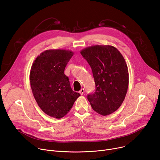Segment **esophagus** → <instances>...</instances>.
Returning <instances> with one entry per match:
<instances>
[{"instance_id":"1","label":"esophagus","mask_w":160,"mask_h":160,"mask_svg":"<svg viewBox=\"0 0 160 160\" xmlns=\"http://www.w3.org/2000/svg\"><path fill=\"white\" fill-rule=\"evenodd\" d=\"M84 88H82L80 90V92H79V93L81 94V95H83L84 93Z\"/></svg>"}]
</instances>
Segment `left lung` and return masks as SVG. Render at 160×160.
I'll return each mask as SVG.
<instances>
[{
	"label": "left lung",
	"instance_id": "left-lung-1",
	"mask_svg": "<svg viewBox=\"0 0 160 160\" xmlns=\"http://www.w3.org/2000/svg\"><path fill=\"white\" fill-rule=\"evenodd\" d=\"M80 53L92 68L95 92L87 98L96 112L107 116L119 108L126 97L129 73L127 64L117 48L110 45H95Z\"/></svg>",
	"mask_w": 160,
	"mask_h": 160
}]
</instances>
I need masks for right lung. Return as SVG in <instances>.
<instances>
[{
	"label": "right lung",
	"instance_id": "add662e5",
	"mask_svg": "<svg viewBox=\"0 0 160 160\" xmlns=\"http://www.w3.org/2000/svg\"><path fill=\"white\" fill-rule=\"evenodd\" d=\"M74 53L68 50H48L34 61L30 83L38 105L47 115L55 118L65 116L80 96L73 92L65 68Z\"/></svg>",
	"mask_w": 160,
	"mask_h": 160
}]
</instances>
